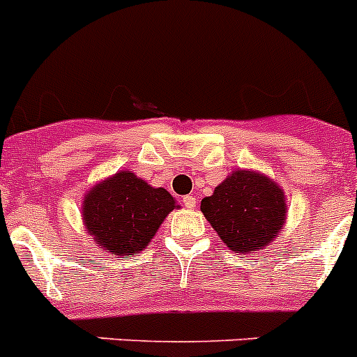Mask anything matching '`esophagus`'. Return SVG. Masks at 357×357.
<instances>
[{
	"mask_svg": "<svg viewBox=\"0 0 357 357\" xmlns=\"http://www.w3.org/2000/svg\"><path fill=\"white\" fill-rule=\"evenodd\" d=\"M182 204H184V207H188V209H195L197 200H195V197H191V195H185V197L182 198Z\"/></svg>",
	"mask_w": 357,
	"mask_h": 357,
	"instance_id": "1",
	"label": "esophagus"
}]
</instances>
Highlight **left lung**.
<instances>
[{
    "instance_id": "8db88e82",
    "label": "left lung",
    "mask_w": 357,
    "mask_h": 357,
    "mask_svg": "<svg viewBox=\"0 0 357 357\" xmlns=\"http://www.w3.org/2000/svg\"><path fill=\"white\" fill-rule=\"evenodd\" d=\"M202 213L227 247L239 254L261 250L286 220L282 189L261 173L234 172L202 200Z\"/></svg>"
}]
</instances>
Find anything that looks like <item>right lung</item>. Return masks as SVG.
Returning <instances> with one entry per match:
<instances>
[{
  "instance_id": "add662e5",
  "label": "right lung",
  "mask_w": 357,
  "mask_h": 357,
  "mask_svg": "<svg viewBox=\"0 0 357 357\" xmlns=\"http://www.w3.org/2000/svg\"><path fill=\"white\" fill-rule=\"evenodd\" d=\"M173 209L175 200L166 189L119 172L87 193L84 222L96 245L114 255H134L151 241Z\"/></svg>"
}]
</instances>
